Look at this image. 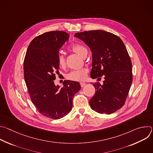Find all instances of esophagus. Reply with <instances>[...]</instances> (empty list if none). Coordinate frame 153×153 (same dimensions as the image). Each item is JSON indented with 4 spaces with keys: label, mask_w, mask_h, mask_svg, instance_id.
Returning a JSON list of instances; mask_svg holds the SVG:
<instances>
[{
    "label": "esophagus",
    "mask_w": 153,
    "mask_h": 153,
    "mask_svg": "<svg viewBox=\"0 0 153 153\" xmlns=\"http://www.w3.org/2000/svg\"><path fill=\"white\" fill-rule=\"evenodd\" d=\"M80 84L81 87H83V86L86 85V83H85V82H80Z\"/></svg>",
    "instance_id": "esophagus-1"
}]
</instances>
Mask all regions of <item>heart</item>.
Returning a JSON list of instances; mask_svg holds the SVG:
<instances>
[{
	"label": "heart",
	"instance_id": "obj_1",
	"mask_svg": "<svg viewBox=\"0 0 153 153\" xmlns=\"http://www.w3.org/2000/svg\"><path fill=\"white\" fill-rule=\"evenodd\" d=\"M70 50L74 53H76L79 56L83 57L85 52L87 51V49L86 47L81 44H75L71 47ZM57 63L59 66L63 68L66 66V63H65V59L64 56L59 53L57 57ZM88 73V69L87 68H83L77 70H73L68 73L66 76V77L70 80L73 81H83L84 80Z\"/></svg>",
	"mask_w": 153,
	"mask_h": 153
}]
</instances>
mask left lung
Returning <instances> with one entry per match:
<instances>
[{"label": "left lung", "mask_w": 153, "mask_h": 153, "mask_svg": "<svg viewBox=\"0 0 153 153\" xmlns=\"http://www.w3.org/2000/svg\"><path fill=\"white\" fill-rule=\"evenodd\" d=\"M74 37L91 50V77L104 76L102 85L93 83L96 91L89 102L91 108L100 114L116 112L125 104L133 81L132 63L123 41L116 35L102 30L77 33Z\"/></svg>", "instance_id": "left-lung-1"}]
</instances>
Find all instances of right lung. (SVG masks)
<instances>
[{
    "label": "right lung",
    "instance_id": "1",
    "mask_svg": "<svg viewBox=\"0 0 153 153\" xmlns=\"http://www.w3.org/2000/svg\"><path fill=\"white\" fill-rule=\"evenodd\" d=\"M62 31H50L30 43L24 62V79L32 102L43 116L59 119L72 110L73 99L81 88L78 82L65 80L63 87L55 85L60 48L69 38Z\"/></svg>",
    "mask_w": 153,
    "mask_h": 153
}]
</instances>
